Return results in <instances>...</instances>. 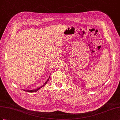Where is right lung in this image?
I'll use <instances>...</instances> for the list:
<instances>
[{
    "instance_id": "1",
    "label": "right lung",
    "mask_w": 120,
    "mask_h": 120,
    "mask_svg": "<svg viewBox=\"0 0 120 120\" xmlns=\"http://www.w3.org/2000/svg\"><path fill=\"white\" fill-rule=\"evenodd\" d=\"M48 80H49V79H48V80L45 83V84H44L43 85V86H41V87H39V88H37V89H36V90H26V91H27V92H36V91H37L38 90H39V89L40 88H41V87H43V86H44V85H45L47 83V81H48Z\"/></svg>"
}]
</instances>
